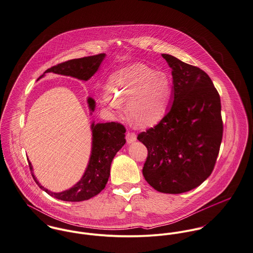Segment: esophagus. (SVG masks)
I'll return each instance as SVG.
<instances>
[{
	"label": "esophagus",
	"mask_w": 253,
	"mask_h": 253,
	"mask_svg": "<svg viewBox=\"0 0 253 253\" xmlns=\"http://www.w3.org/2000/svg\"><path fill=\"white\" fill-rule=\"evenodd\" d=\"M126 140H127V144H132L137 141V135L135 133L128 132L126 135Z\"/></svg>",
	"instance_id": "34e87169"
}]
</instances>
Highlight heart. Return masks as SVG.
Listing matches in <instances>:
<instances>
[{
    "mask_svg": "<svg viewBox=\"0 0 253 253\" xmlns=\"http://www.w3.org/2000/svg\"><path fill=\"white\" fill-rule=\"evenodd\" d=\"M172 85L169 77L144 63H133L112 73L101 104L113 115H119L127 102L131 120L140 127H150L164 116Z\"/></svg>",
    "mask_w": 253,
    "mask_h": 253,
    "instance_id": "heart-1",
    "label": "heart"
}]
</instances>
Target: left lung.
<instances>
[{
    "instance_id": "obj_1",
    "label": "left lung",
    "mask_w": 253,
    "mask_h": 253,
    "mask_svg": "<svg viewBox=\"0 0 253 253\" xmlns=\"http://www.w3.org/2000/svg\"><path fill=\"white\" fill-rule=\"evenodd\" d=\"M172 69L170 107L161 121L139 134L148 149L146 181L164 194H182L212 173L223 136L220 96L199 67L163 53Z\"/></svg>"
}]
</instances>
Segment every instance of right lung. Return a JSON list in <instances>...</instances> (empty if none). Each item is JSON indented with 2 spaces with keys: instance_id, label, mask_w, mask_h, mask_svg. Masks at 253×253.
<instances>
[{
  "instance_id": "1",
  "label": "right lung",
  "mask_w": 253,
  "mask_h": 253,
  "mask_svg": "<svg viewBox=\"0 0 253 253\" xmlns=\"http://www.w3.org/2000/svg\"><path fill=\"white\" fill-rule=\"evenodd\" d=\"M105 53L86 56L82 58L71 59L47 69L38 80L45 77L46 73H55L64 76H70L82 81H88L98 71ZM88 106L90 114L95 111L96 101L88 97ZM92 147L87 167L81 179L70 189L55 193L43 187L33 172V166L28 159V164L32 177L40 189L48 195L64 202H83L100 194L104 189L109 175L110 165L117 152L125 145V128L123 125L115 122L91 123Z\"/></svg>"
}]
</instances>
